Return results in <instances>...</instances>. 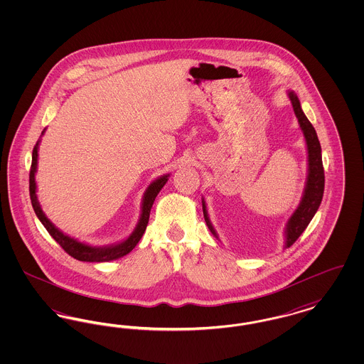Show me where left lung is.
Returning <instances> with one entry per match:
<instances>
[{"mask_svg": "<svg viewBox=\"0 0 364 364\" xmlns=\"http://www.w3.org/2000/svg\"><path fill=\"white\" fill-rule=\"evenodd\" d=\"M288 97L294 107V116L300 125V129L303 132L306 146H307V180H306L301 200L294 213L291 214V217L288 218L285 225V245H284L285 248L291 247L311 223L312 217L315 215L322 202L323 190H325V173H323V165H322L321 143L318 140L311 122H309L304 112L301 110L300 101L294 94V91L289 90ZM202 208H203L205 221L208 224L210 232L220 240L217 230L214 229V226L210 221L205 198H202Z\"/></svg>", "mask_w": 364, "mask_h": 364, "instance_id": "8db88e82", "label": "left lung"}]
</instances>
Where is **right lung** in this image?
Wrapping results in <instances>:
<instances>
[{
  "label": "right lung",
  "mask_w": 364,
  "mask_h": 364,
  "mask_svg": "<svg viewBox=\"0 0 364 364\" xmlns=\"http://www.w3.org/2000/svg\"><path fill=\"white\" fill-rule=\"evenodd\" d=\"M45 134V129L42 131V135ZM41 139L36 141L33 150V162H31V171H30V198L31 203L34 208L35 214L42 223V225L46 228V230L50 233L53 239L58 242L67 254H70L72 258L82 260V262H109V260L119 259L129 254L135 245L138 244L139 240L141 239L146 226L149 224L150 218V211L153 208V203L156 200V195L159 191L164 188L166 181L169 180V173L164 174L161 177L156 178L154 181L150 183L147 190L144 191L143 199H141V211L139 217L138 224L135 226L134 232L120 242L110 244V245H104V247H92L86 242H79L75 237H70L61 232L57 226L53 224L52 221L46 217L43 210L41 208L36 196V183H35V173H36V166H38V149H39Z\"/></svg>",
  "instance_id": "right-lung-1"
}]
</instances>
